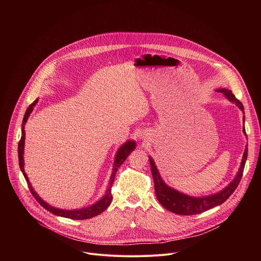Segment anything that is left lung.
<instances>
[{
    "instance_id": "1",
    "label": "left lung",
    "mask_w": 261,
    "mask_h": 261,
    "mask_svg": "<svg viewBox=\"0 0 261 261\" xmlns=\"http://www.w3.org/2000/svg\"><path fill=\"white\" fill-rule=\"evenodd\" d=\"M216 92L222 93L228 101H230L231 103H234L245 115L244 106H243L242 102H240L234 97V95L232 94V92L230 90L219 88V89H216ZM243 122L245 123V116L243 117ZM243 132L246 135L245 126L243 128ZM246 137H247V135H246ZM247 156H248V143L246 144L245 152H244V155L242 158V162H241L240 168H239L234 178L221 191L211 194V195L200 196V197L187 195V194L181 193V192L171 188L170 186H168L162 178L153 158L151 156H148V160H150V165H151V170H152V175L154 178V187H155L157 199L160 202V204L163 207H165L166 210H168L174 214L185 215V216L197 215V214L203 213L205 211H208L210 208H213L217 205H220L229 198V196L234 192V190L239 186V182H240L243 172H244Z\"/></svg>"
}]
</instances>
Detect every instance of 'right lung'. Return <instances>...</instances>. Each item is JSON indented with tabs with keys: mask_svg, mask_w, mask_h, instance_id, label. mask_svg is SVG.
Wrapping results in <instances>:
<instances>
[{
	"mask_svg": "<svg viewBox=\"0 0 261 261\" xmlns=\"http://www.w3.org/2000/svg\"><path fill=\"white\" fill-rule=\"evenodd\" d=\"M39 99H36L27 109L23 120H22V124H21V138L20 141L18 143V161H19V167L20 170L28 182L29 189L32 193V195L35 197V199L40 203V205H42L45 210H47L48 212H50L51 214L56 215V216H60V217H64V218H69V219H73V220H85V219H90L93 218L95 216H98L99 214H101L102 212H104L110 204L111 200H113V196H111V186H113V182L115 180V176L117 173L118 168L124 163V161L127 159V157L131 154L132 151L135 150L136 147V141L135 140H127L125 143H123L116 153L115 156V161H114V165H113V170H111V174H110V178H109V182L107 186V189L105 191V194L95 203L91 204L90 206H86V207H82V208H77V210H63V208H59V207H55L50 204H48L46 201H44L37 192L34 190V188L32 187V185L30 182V179L24 171V160H23V153H24V139H25V131H24V125L30 117V115L32 114V111L34 109V107L36 106V104L38 103Z\"/></svg>",
	"mask_w": 261,
	"mask_h": 261,
	"instance_id": "right-lung-1",
	"label": "right lung"
}]
</instances>
